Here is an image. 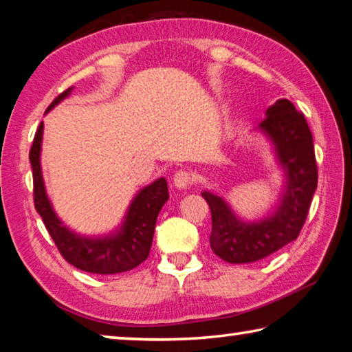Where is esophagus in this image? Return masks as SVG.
<instances>
[{"label": "esophagus", "mask_w": 352, "mask_h": 352, "mask_svg": "<svg viewBox=\"0 0 352 352\" xmlns=\"http://www.w3.org/2000/svg\"><path fill=\"white\" fill-rule=\"evenodd\" d=\"M190 184H192V177H190L189 172L186 170H180L177 172L174 177V186L177 189H189Z\"/></svg>", "instance_id": "obj_1"}]
</instances>
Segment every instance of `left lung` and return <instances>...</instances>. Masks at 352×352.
<instances>
[{
	"instance_id": "left-lung-1",
	"label": "left lung",
	"mask_w": 352,
	"mask_h": 352,
	"mask_svg": "<svg viewBox=\"0 0 352 352\" xmlns=\"http://www.w3.org/2000/svg\"><path fill=\"white\" fill-rule=\"evenodd\" d=\"M253 132L270 144L284 183L276 205L262 217H241L217 190H201L211 208L212 252L230 264L261 261L295 241L305 225L317 189L314 140L305 116L287 99H279L265 111Z\"/></svg>"
}]
</instances>
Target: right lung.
<instances>
[{
	"mask_svg": "<svg viewBox=\"0 0 352 352\" xmlns=\"http://www.w3.org/2000/svg\"><path fill=\"white\" fill-rule=\"evenodd\" d=\"M73 87L56 98L54 102L47 107L46 113L67 99ZM41 142H43V122L35 133L34 144L29 152L34 175V201L35 210L43 219L46 230L50 231L63 258L77 269L98 275H115V273L132 270L146 261L152 247L158 212L169 199L166 178H157L140 189L127 206L121 225H118L110 233L98 236L80 234L71 230L57 216L46 192L43 172H41Z\"/></svg>",
	"mask_w": 352,
	"mask_h": 352,
	"instance_id": "right-lung-1",
	"label": "right lung"
}]
</instances>
